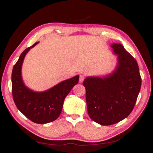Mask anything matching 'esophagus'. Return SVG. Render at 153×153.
Segmentation results:
<instances>
[{
    "mask_svg": "<svg viewBox=\"0 0 153 153\" xmlns=\"http://www.w3.org/2000/svg\"><path fill=\"white\" fill-rule=\"evenodd\" d=\"M85 79V76L84 75H80L79 76V83L80 84H82L83 82H84V80Z\"/></svg>",
    "mask_w": 153,
    "mask_h": 153,
    "instance_id": "obj_1",
    "label": "esophagus"
}]
</instances>
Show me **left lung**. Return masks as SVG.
<instances>
[{"label":"left lung","mask_w":153,"mask_h":153,"mask_svg":"<svg viewBox=\"0 0 153 153\" xmlns=\"http://www.w3.org/2000/svg\"><path fill=\"white\" fill-rule=\"evenodd\" d=\"M111 46L117 55L115 70L102 77H87L83 82L88 115L102 126L113 125L128 117L136 104L142 83L136 59L121 44Z\"/></svg>","instance_id":"left-lung-1"}]
</instances>
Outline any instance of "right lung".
<instances>
[{
  "label": "right lung",
  "instance_id": "1",
  "mask_svg": "<svg viewBox=\"0 0 153 153\" xmlns=\"http://www.w3.org/2000/svg\"><path fill=\"white\" fill-rule=\"evenodd\" d=\"M38 42L25 49L13 68L12 93L15 105L25 117L34 123L45 124L59 117L65 98L78 83L79 77L64 80L44 92H35L27 88L22 79V64L26 54Z\"/></svg>",
  "mask_w": 153,
  "mask_h": 153
}]
</instances>
